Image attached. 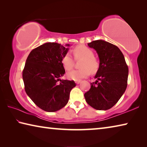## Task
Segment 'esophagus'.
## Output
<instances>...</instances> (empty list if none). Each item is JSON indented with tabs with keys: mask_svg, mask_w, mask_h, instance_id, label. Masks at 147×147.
Listing matches in <instances>:
<instances>
[{
	"mask_svg": "<svg viewBox=\"0 0 147 147\" xmlns=\"http://www.w3.org/2000/svg\"><path fill=\"white\" fill-rule=\"evenodd\" d=\"M80 82H81V80H78V81H76L75 82L76 84H79L80 83Z\"/></svg>",
	"mask_w": 147,
	"mask_h": 147,
	"instance_id": "34e87169",
	"label": "esophagus"
}]
</instances>
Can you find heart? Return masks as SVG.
<instances>
[{
    "label": "heart",
    "mask_w": 147,
    "mask_h": 147,
    "mask_svg": "<svg viewBox=\"0 0 147 147\" xmlns=\"http://www.w3.org/2000/svg\"><path fill=\"white\" fill-rule=\"evenodd\" d=\"M73 53L76 60L82 61L80 64L81 69L73 70L67 74L68 78L74 81L80 80L88 76L89 73L94 74L99 68V61L94 56V53L91 49L85 45L76 46L73 49ZM61 63L64 69L69 71L73 67L74 64V59L69 54H66L61 59Z\"/></svg>",
    "instance_id": "heart-1"
}]
</instances>
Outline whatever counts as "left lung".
<instances>
[{
    "instance_id": "8db88e82",
    "label": "left lung",
    "mask_w": 147,
    "mask_h": 147,
    "mask_svg": "<svg viewBox=\"0 0 147 147\" xmlns=\"http://www.w3.org/2000/svg\"><path fill=\"white\" fill-rule=\"evenodd\" d=\"M97 53L100 63L91 88L84 94L89 106L107 110L115 105L127 87L128 67L123 54L117 47L104 40L88 44Z\"/></svg>"
}]
</instances>
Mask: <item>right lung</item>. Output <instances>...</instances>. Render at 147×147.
Segmentation results:
<instances>
[{
	"label": "right lung",
	"mask_w": 147,
	"mask_h": 147,
	"mask_svg": "<svg viewBox=\"0 0 147 147\" xmlns=\"http://www.w3.org/2000/svg\"><path fill=\"white\" fill-rule=\"evenodd\" d=\"M68 50L61 44L46 43L32 50L26 59L23 71L24 89L34 104L45 111L63 108L76 86L74 80H60L65 73L61 59Z\"/></svg>",
	"instance_id": "obj_1"
}]
</instances>
